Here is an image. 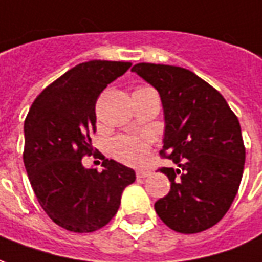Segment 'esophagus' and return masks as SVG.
Returning a JSON list of instances; mask_svg holds the SVG:
<instances>
[{
  "label": "esophagus",
  "instance_id": "obj_1",
  "mask_svg": "<svg viewBox=\"0 0 262 262\" xmlns=\"http://www.w3.org/2000/svg\"><path fill=\"white\" fill-rule=\"evenodd\" d=\"M150 173H151V171H149V170H137L136 176L137 179H144V177L150 176Z\"/></svg>",
  "mask_w": 262,
  "mask_h": 262
}]
</instances>
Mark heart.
<instances>
[{
    "instance_id": "obj_1",
    "label": "heart",
    "mask_w": 262,
    "mask_h": 262,
    "mask_svg": "<svg viewBox=\"0 0 262 262\" xmlns=\"http://www.w3.org/2000/svg\"><path fill=\"white\" fill-rule=\"evenodd\" d=\"M151 89L149 86L137 88L136 91H146ZM149 137L146 136H120L112 142L113 156L120 162L130 164V166H142L147 162L150 155Z\"/></svg>"
}]
</instances>
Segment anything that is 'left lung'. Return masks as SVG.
Masks as SVG:
<instances>
[{
	"instance_id": "1",
	"label": "left lung",
	"mask_w": 262,
	"mask_h": 262,
	"mask_svg": "<svg viewBox=\"0 0 262 262\" xmlns=\"http://www.w3.org/2000/svg\"><path fill=\"white\" fill-rule=\"evenodd\" d=\"M132 71L160 95V155L176 164L160 169L171 184L155 210L177 233L204 231L226 215L238 191L246 163L238 119L217 89L188 69L143 62Z\"/></svg>"
}]
</instances>
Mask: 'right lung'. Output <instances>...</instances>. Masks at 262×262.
<instances>
[{
    "label": "right lung",
    "instance_id": "obj_1",
    "mask_svg": "<svg viewBox=\"0 0 262 262\" xmlns=\"http://www.w3.org/2000/svg\"><path fill=\"white\" fill-rule=\"evenodd\" d=\"M130 62L89 61L76 65L42 91L25 123L24 164L36 199L48 217L74 233H92L118 213L135 170L103 157L102 171L86 169L93 153L95 105L102 91Z\"/></svg>",
    "mask_w": 262,
    "mask_h": 262
}]
</instances>
